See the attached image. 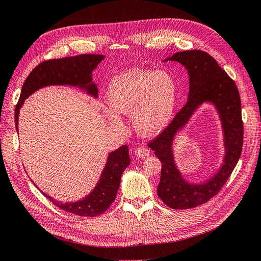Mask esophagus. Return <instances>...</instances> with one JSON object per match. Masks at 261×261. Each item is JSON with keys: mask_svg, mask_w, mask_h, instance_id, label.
Masks as SVG:
<instances>
[{"mask_svg": "<svg viewBox=\"0 0 261 261\" xmlns=\"http://www.w3.org/2000/svg\"><path fill=\"white\" fill-rule=\"evenodd\" d=\"M135 154L140 158V159H144V158H147L150 154V151L147 148L144 147H138L135 149Z\"/></svg>", "mask_w": 261, "mask_h": 261, "instance_id": "esophagus-1", "label": "esophagus"}]
</instances>
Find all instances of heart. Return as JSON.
Wrapping results in <instances>:
<instances>
[{"instance_id": "obj_1", "label": "heart", "mask_w": 261, "mask_h": 261, "mask_svg": "<svg viewBox=\"0 0 261 261\" xmlns=\"http://www.w3.org/2000/svg\"><path fill=\"white\" fill-rule=\"evenodd\" d=\"M103 113L115 128L123 126L118 114L132 116L140 136L159 135L174 120L178 101L176 81L168 72L130 68L115 76L108 87Z\"/></svg>"}]
</instances>
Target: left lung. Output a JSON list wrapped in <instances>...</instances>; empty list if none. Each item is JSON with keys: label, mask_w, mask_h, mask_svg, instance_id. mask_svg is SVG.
<instances>
[{"label": "left lung", "mask_w": 261, "mask_h": 261, "mask_svg": "<svg viewBox=\"0 0 261 261\" xmlns=\"http://www.w3.org/2000/svg\"><path fill=\"white\" fill-rule=\"evenodd\" d=\"M168 61L178 62L186 68L189 77L188 98L172 123L148 146L162 163L158 196L173 209H189L217 195L239 162L244 132L241 98L235 83L207 52H176L164 60ZM204 103L213 105L220 118L225 154L223 163L211 177L200 184H193L185 180L177 168L172 143Z\"/></svg>", "instance_id": "8db88e82"}]
</instances>
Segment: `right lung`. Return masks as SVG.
<instances>
[{
    "label": "right lung",
    "instance_id": "add662e5",
    "mask_svg": "<svg viewBox=\"0 0 261 261\" xmlns=\"http://www.w3.org/2000/svg\"><path fill=\"white\" fill-rule=\"evenodd\" d=\"M105 55L81 54L76 57L49 60L39 64L22 85L19 101L15 108V125L18 132L19 110L25 100L37 90L48 86H70L85 91L93 99L98 98V87L92 81V72ZM130 163L128 147L121 146L108 154L100 178L92 191L77 201L62 202L41 192L60 209L81 217H97L106 212L114 201L124 170ZM36 185V184H35ZM39 188L38 186H36Z\"/></svg>",
    "mask_w": 261,
    "mask_h": 261
}]
</instances>
